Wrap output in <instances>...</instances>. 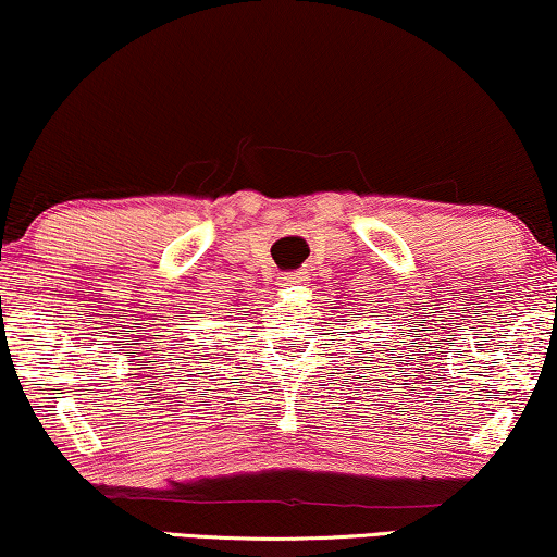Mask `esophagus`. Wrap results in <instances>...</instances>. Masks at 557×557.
I'll return each mask as SVG.
<instances>
[{
  "mask_svg": "<svg viewBox=\"0 0 557 557\" xmlns=\"http://www.w3.org/2000/svg\"><path fill=\"white\" fill-rule=\"evenodd\" d=\"M281 281H284V286H296V284H307V273L304 271H288L281 276Z\"/></svg>",
  "mask_w": 557,
  "mask_h": 557,
  "instance_id": "34e87169",
  "label": "esophagus"
}]
</instances>
